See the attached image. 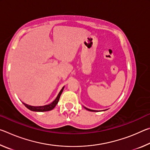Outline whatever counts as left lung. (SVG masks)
Segmentation results:
<instances>
[{"label": "left lung", "instance_id": "1", "mask_svg": "<svg viewBox=\"0 0 150 150\" xmlns=\"http://www.w3.org/2000/svg\"><path fill=\"white\" fill-rule=\"evenodd\" d=\"M85 109H87V110H89V111H92V112H94V111H96V110H91V109H88L87 108H85Z\"/></svg>", "mask_w": 150, "mask_h": 150}]
</instances>
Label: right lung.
<instances>
[{"instance_id": "obj_1", "label": "right lung", "mask_w": 150, "mask_h": 150, "mask_svg": "<svg viewBox=\"0 0 150 150\" xmlns=\"http://www.w3.org/2000/svg\"><path fill=\"white\" fill-rule=\"evenodd\" d=\"M63 88H64V87H63L62 90L60 91L59 93L58 94V95L57 96V98H55V99L53 101V102L50 104V105H45V106H30L28 105H26V104L23 103L24 105H25L26 107H27L28 109H30V110H32V111H35V112H45V111H49L52 110L53 108H54V107L55 106H56L57 104L58 103V101L59 100V98H60V96L62 95V93L63 91Z\"/></svg>"}]
</instances>
